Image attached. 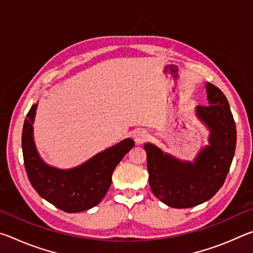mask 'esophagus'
Here are the masks:
<instances>
[{"instance_id": "34e87169", "label": "esophagus", "mask_w": 253, "mask_h": 253, "mask_svg": "<svg viewBox=\"0 0 253 253\" xmlns=\"http://www.w3.org/2000/svg\"><path fill=\"white\" fill-rule=\"evenodd\" d=\"M134 138H135L136 144L137 145H140V144H143L144 142H146V139L148 138V135L145 131L139 130V131L136 132L135 136H134Z\"/></svg>"}]
</instances>
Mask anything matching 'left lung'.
<instances>
[{
	"mask_svg": "<svg viewBox=\"0 0 253 253\" xmlns=\"http://www.w3.org/2000/svg\"><path fill=\"white\" fill-rule=\"evenodd\" d=\"M205 87L209 105L198 106L195 113L209 128V145L194 162L179 161L151 143L144 146L151 190L170 208H193L209 201L223 185L233 160L237 129L228 99L214 84Z\"/></svg>",
	"mask_w": 253,
	"mask_h": 253,
	"instance_id": "obj_1",
	"label": "left lung"
}]
</instances>
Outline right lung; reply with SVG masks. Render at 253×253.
<instances>
[{
  "label": "right lung",
  "mask_w": 253,
  "mask_h": 253,
  "mask_svg": "<svg viewBox=\"0 0 253 253\" xmlns=\"http://www.w3.org/2000/svg\"><path fill=\"white\" fill-rule=\"evenodd\" d=\"M37 107L38 104L32 105L29 110L22 130L23 160L30 183L41 198L65 212H83L96 207L109 190L114 169L135 142L126 138L77 168L59 169L42 160L34 144Z\"/></svg>",
  "instance_id": "right-lung-1"
}]
</instances>
